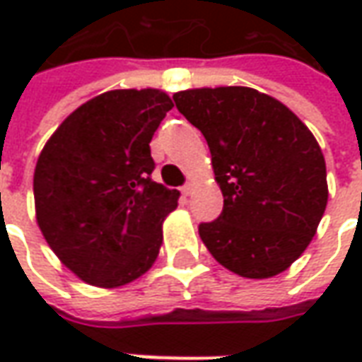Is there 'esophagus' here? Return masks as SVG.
Instances as JSON below:
<instances>
[{"mask_svg":"<svg viewBox=\"0 0 362 362\" xmlns=\"http://www.w3.org/2000/svg\"><path fill=\"white\" fill-rule=\"evenodd\" d=\"M192 192H194V184L192 182H188L186 186H182V196H192Z\"/></svg>","mask_w":362,"mask_h":362,"instance_id":"esophagus-1","label":"esophagus"}]
</instances>
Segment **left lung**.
I'll return each instance as SVG.
<instances>
[{"label": "left lung", "instance_id": "1", "mask_svg": "<svg viewBox=\"0 0 362 362\" xmlns=\"http://www.w3.org/2000/svg\"><path fill=\"white\" fill-rule=\"evenodd\" d=\"M176 108L204 134L225 204L199 225L228 272L269 279L300 258L327 205L326 160L316 137L277 98L250 87L174 93Z\"/></svg>", "mask_w": 362, "mask_h": 362}]
</instances>
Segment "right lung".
Instances as JSON below:
<instances>
[{"label": "right lung", "mask_w": 362, "mask_h": 362, "mask_svg": "<svg viewBox=\"0 0 362 362\" xmlns=\"http://www.w3.org/2000/svg\"><path fill=\"white\" fill-rule=\"evenodd\" d=\"M173 106L160 89L106 90L71 112L38 155L36 223L93 287L127 285L157 259L180 192L151 180L149 143Z\"/></svg>", "instance_id": "right-lung-1"}]
</instances>
